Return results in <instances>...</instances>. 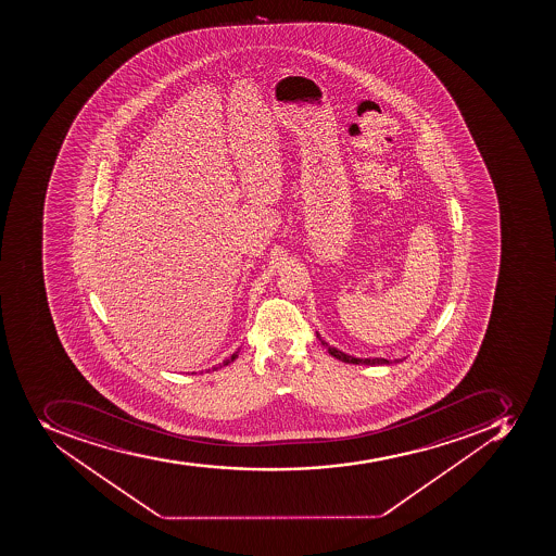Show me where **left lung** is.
Wrapping results in <instances>:
<instances>
[{"label": "left lung", "instance_id": "8db88e82", "mask_svg": "<svg viewBox=\"0 0 556 556\" xmlns=\"http://www.w3.org/2000/svg\"><path fill=\"white\" fill-rule=\"evenodd\" d=\"M316 338L320 339V343L327 348V352L332 355V357L338 358V361L346 362V364H355V366H392V364H399V362L404 361V358H397V361H389V358L381 357H370V358H358L353 357V355H348V353L341 352L336 346H330L327 341L321 339V336L316 332Z\"/></svg>", "mask_w": 556, "mask_h": 556}]
</instances>
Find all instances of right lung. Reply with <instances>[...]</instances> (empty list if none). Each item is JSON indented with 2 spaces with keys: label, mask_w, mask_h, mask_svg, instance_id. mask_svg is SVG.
<instances>
[{
  "label": "right lung",
  "mask_w": 556,
  "mask_h": 556,
  "mask_svg": "<svg viewBox=\"0 0 556 556\" xmlns=\"http://www.w3.org/2000/svg\"><path fill=\"white\" fill-rule=\"evenodd\" d=\"M238 355H240V348H238V350H236V352L232 353V355H229V357L224 358V361H222L220 364H218V366L212 367V369H206V372H213V370H218L222 369V367L229 366V364H232V362H235L236 358H238ZM192 375H194V372H192ZM201 375H203V370H201Z\"/></svg>",
  "instance_id": "1"
}]
</instances>
